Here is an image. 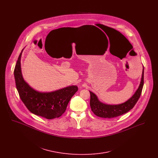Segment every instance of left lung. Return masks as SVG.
<instances>
[{"label":"left lung","instance_id":"1","mask_svg":"<svg viewBox=\"0 0 158 158\" xmlns=\"http://www.w3.org/2000/svg\"><path fill=\"white\" fill-rule=\"evenodd\" d=\"M144 83V68H143L141 81L139 88L136 90L134 95L128 99L127 101L120 104L110 105L101 102L98 99L97 96L91 91L90 94V106L92 112L97 116L102 118H114L125 113H127L131 110L140 97Z\"/></svg>","mask_w":158,"mask_h":158}]
</instances>
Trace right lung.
<instances>
[{
  "instance_id": "right-lung-1",
  "label": "right lung",
  "mask_w": 158,
  "mask_h": 158,
  "mask_svg": "<svg viewBox=\"0 0 158 158\" xmlns=\"http://www.w3.org/2000/svg\"><path fill=\"white\" fill-rule=\"evenodd\" d=\"M23 50L14 69L16 87L23 103L31 113L38 116L47 119L60 117L65 112L71 98L78 90L77 86L72 85L58 90L44 92L34 89L23 78L21 67Z\"/></svg>"
}]
</instances>
